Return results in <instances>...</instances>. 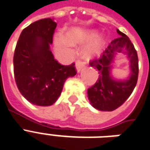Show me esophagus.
Wrapping results in <instances>:
<instances>
[{"label":"esophagus","mask_w":150,"mask_h":150,"mask_svg":"<svg viewBox=\"0 0 150 150\" xmlns=\"http://www.w3.org/2000/svg\"><path fill=\"white\" fill-rule=\"evenodd\" d=\"M75 66H76V69H77V73H79V72H81V70L83 69L84 62L78 60V61L76 62V65H75Z\"/></svg>","instance_id":"obj_1"}]
</instances>
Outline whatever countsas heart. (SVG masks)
Instances as JSON below:
<instances>
[{"label": "heart", "mask_w": 150, "mask_h": 150, "mask_svg": "<svg viewBox=\"0 0 150 150\" xmlns=\"http://www.w3.org/2000/svg\"><path fill=\"white\" fill-rule=\"evenodd\" d=\"M97 33L91 31H82L81 30L70 29L66 33V36L63 34H56L54 36V45L58 52L68 53L71 46L86 43L95 38ZM103 50V39H98L93 44H90L83 50V55L86 59H91L98 56Z\"/></svg>", "instance_id": "obj_1"}]
</instances>
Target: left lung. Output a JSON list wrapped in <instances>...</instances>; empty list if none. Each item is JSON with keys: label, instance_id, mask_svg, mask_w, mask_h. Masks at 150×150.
I'll return each mask as SVG.
<instances>
[{"label": "left lung", "instance_id": "1", "mask_svg": "<svg viewBox=\"0 0 150 150\" xmlns=\"http://www.w3.org/2000/svg\"><path fill=\"white\" fill-rule=\"evenodd\" d=\"M120 37L111 41L98 60L91 61L90 65L98 73L97 81L87 90L90 104L102 111H111L120 107L131 95L138 78V57L131 40L125 34L116 30ZM124 54L129 60V76L124 80L112 76L114 58Z\"/></svg>", "mask_w": 150, "mask_h": 150}]
</instances>
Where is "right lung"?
Listing matches in <instances>:
<instances>
[{"label":"right lung","mask_w":150,"mask_h":150,"mask_svg":"<svg viewBox=\"0 0 150 150\" xmlns=\"http://www.w3.org/2000/svg\"><path fill=\"white\" fill-rule=\"evenodd\" d=\"M56 22L44 18L23 30L16 45L13 72L20 93L30 103L47 107L60 97L67 78L76 75L74 64L61 65L50 49Z\"/></svg>","instance_id":"1"}]
</instances>
